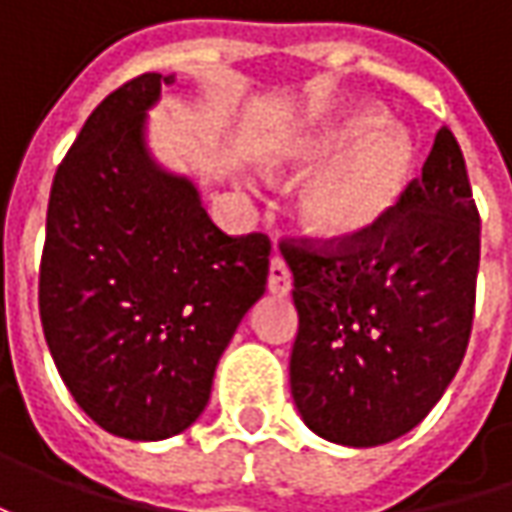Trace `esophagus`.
<instances>
[{
	"instance_id": "obj_1",
	"label": "esophagus",
	"mask_w": 512,
	"mask_h": 512,
	"mask_svg": "<svg viewBox=\"0 0 512 512\" xmlns=\"http://www.w3.org/2000/svg\"><path fill=\"white\" fill-rule=\"evenodd\" d=\"M290 270L287 265L279 259V256H273L270 259V267H267V290L273 293V296H287L290 293Z\"/></svg>"
}]
</instances>
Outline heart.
Wrapping results in <instances>:
<instances>
[{
  "mask_svg": "<svg viewBox=\"0 0 512 512\" xmlns=\"http://www.w3.org/2000/svg\"><path fill=\"white\" fill-rule=\"evenodd\" d=\"M316 173L299 193L296 216L319 242L370 236L399 210L419 170V145L376 105H350L313 119L265 153L273 176Z\"/></svg>",
  "mask_w": 512,
  "mask_h": 512,
  "instance_id": "1",
  "label": "heart"
}]
</instances>
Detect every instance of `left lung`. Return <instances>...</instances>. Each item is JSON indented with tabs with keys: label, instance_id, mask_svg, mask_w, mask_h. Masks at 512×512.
Returning a JSON list of instances; mask_svg holds the SVG:
<instances>
[{
	"label": "left lung",
	"instance_id": "1",
	"mask_svg": "<svg viewBox=\"0 0 512 512\" xmlns=\"http://www.w3.org/2000/svg\"><path fill=\"white\" fill-rule=\"evenodd\" d=\"M479 236L462 148L442 128L379 230L336 253L282 245L299 313L290 393L316 436L379 447L436 407L470 339Z\"/></svg>",
	"mask_w": 512,
	"mask_h": 512
}]
</instances>
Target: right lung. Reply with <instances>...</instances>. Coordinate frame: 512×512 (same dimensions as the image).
Instances as JSON below:
<instances>
[{
  "mask_svg": "<svg viewBox=\"0 0 512 512\" xmlns=\"http://www.w3.org/2000/svg\"><path fill=\"white\" fill-rule=\"evenodd\" d=\"M176 76L142 73L93 110L53 176L39 316L70 396L130 442L202 416L216 364L265 296L270 242L210 222L196 182L150 150Z\"/></svg>",
  "mask_w": 512,
  "mask_h": 512,
  "instance_id": "obj_1",
  "label": "right lung"
}]
</instances>
